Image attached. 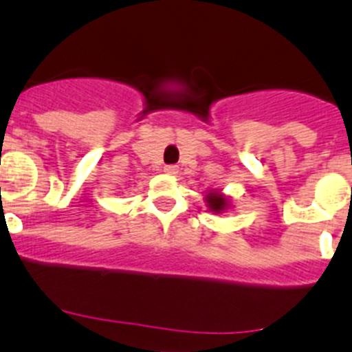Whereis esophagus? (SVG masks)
<instances>
[{
	"mask_svg": "<svg viewBox=\"0 0 352 352\" xmlns=\"http://www.w3.org/2000/svg\"><path fill=\"white\" fill-rule=\"evenodd\" d=\"M163 170H165L168 175H175V173L179 172V166H177V165H165V168H163Z\"/></svg>",
	"mask_w": 352,
	"mask_h": 352,
	"instance_id": "obj_1",
	"label": "esophagus"
}]
</instances>
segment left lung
Wrapping results in <instances>:
<instances>
[{
  "label": "left lung",
  "instance_id": "left-lung-1",
  "mask_svg": "<svg viewBox=\"0 0 352 352\" xmlns=\"http://www.w3.org/2000/svg\"><path fill=\"white\" fill-rule=\"evenodd\" d=\"M206 203H208V208H210L211 211H214V213H221V211L227 210V206H228L227 197H225L223 194L217 192V190H211V192H208Z\"/></svg>",
  "mask_w": 352,
  "mask_h": 352
}]
</instances>
